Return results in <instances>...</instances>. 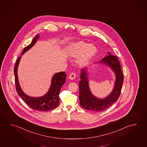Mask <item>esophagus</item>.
Here are the masks:
<instances>
[{"label": "esophagus", "mask_w": 147, "mask_h": 147, "mask_svg": "<svg viewBox=\"0 0 147 147\" xmlns=\"http://www.w3.org/2000/svg\"><path fill=\"white\" fill-rule=\"evenodd\" d=\"M76 77V74L75 72H72L71 74H70L69 76V78L70 80H74V79H75Z\"/></svg>", "instance_id": "34e87169"}]
</instances>
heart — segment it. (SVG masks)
Returning <instances> with one entry per match:
<instances>
[{
  "label": "heart",
  "mask_w": 147,
  "mask_h": 147,
  "mask_svg": "<svg viewBox=\"0 0 147 147\" xmlns=\"http://www.w3.org/2000/svg\"><path fill=\"white\" fill-rule=\"evenodd\" d=\"M97 52V48L93 44L80 41L70 44L66 49V53L71 57L79 58L78 63L80 66H85L90 63Z\"/></svg>",
  "instance_id": "obj_1"
}]
</instances>
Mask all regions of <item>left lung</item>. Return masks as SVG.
<instances>
[{
    "label": "left lung",
    "mask_w": 147,
    "mask_h": 147,
    "mask_svg": "<svg viewBox=\"0 0 147 147\" xmlns=\"http://www.w3.org/2000/svg\"><path fill=\"white\" fill-rule=\"evenodd\" d=\"M107 55L99 62L100 64L110 67L114 72L116 77L114 88L107 97L104 98L95 97L90 90L88 70L87 69H82L81 70L79 98L80 105L85 110L96 112L104 111L116 102L119 97L122 87L123 75L117 57L111 55L110 52H107Z\"/></svg>",
    "instance_id": "8db88e82"
}]
</instances>
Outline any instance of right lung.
I'll return each mask as SVG.
<instances>
[{
    "mask_svg": "<svg viewBox=\"0 0 147 147\" xmlns=\"http://www.w3.org/2000/svg\"><path fill=\"white\" fill-rule=\"evenodd\" d=\"M38 38L39 34H37L33 38L30 45H28L24 49L22 55L20 57L18 58L16 62L14 69L15 86L18 95L22 98L24 101L30 108L38 111H48L56 108L59 105V94L61 87L65 83L66 77V73L64 71L55 73L51 79V85L48 92L45 95L40 97H30L26 95L22 91L18 78V67L22 56L35 45Z\"/></svg>",
    "mask_w": 147,
    "mask_h": 147,
    "instance_id": "1",
    "label": "right lung"
}]
</instances>
